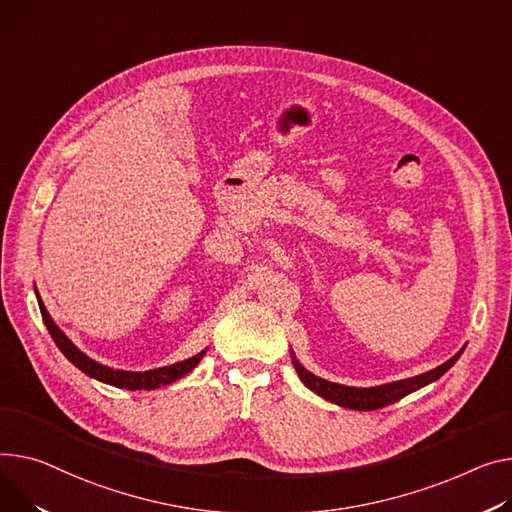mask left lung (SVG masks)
<instances>
[{
	"instance_id": "1",
	"label": "left lung",
	"mask_w": 512,
	"mask_h": 512,
	"mask_svg": "<svg viewBox=\"0 0 512 512\" xmlns=\"http://www.w3.org/2000/svg\"><path fill=\"white\" fill-rule=\"evenodd\" d=\"M465 350V348H463ZM457 352L451 360H447L445 364L436 366L434 370H428L420 377H412V379H405V381H397V383H389V385H381V387H370V389H358V387H346V385H337V383H329L317 374L306 370L294 356H292V364L298 372L300 381L309 387L311 391H315L317 395H321L323 399L337 403L342 407H350V410H358V412H370V410H379V407H385L389 403H395L399 399H403L405 395H410L426 385H430L432 381L440 379L442 374H445L463 354Z\"/></svg>"
}]
</instances>
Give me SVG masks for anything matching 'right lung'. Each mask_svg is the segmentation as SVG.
I'll list each match as a JSON object with an SVG mask.
<instances>
[{"mask_svg":"<svg viewBox=\"0 0 512 512\" xmlns=\"http://www.w3.org/2000/svg\"><path fill=\"white\" fill-rule=\"evenodd\" d=\"M39 296V294H37ZM39 306H41V315H43V321L53 337V342L57 344V348L63 352V356L70 360L74 366H78L84 374H88V377L100 381V383H107V385H113V387H119V389H129V391H140V389H158L160 385H170L175 383L177 379L185 377L187 372H191L199 360L203 358V354L206 352H199L195 354L193 358H187L183 362H177V364H170V366H162V368H154V370H146V372H127V370H115V368H109L105 364H98L94 362L92 358H88L84 352H80L70 339H67L63 335V331L53 323V319L49 317L45 304L41 302L39 298Z\"/></svg>","mask_w":512,"mask_h":512,"instance_id":"add662e5","label":"right lung"}]
</instances>
